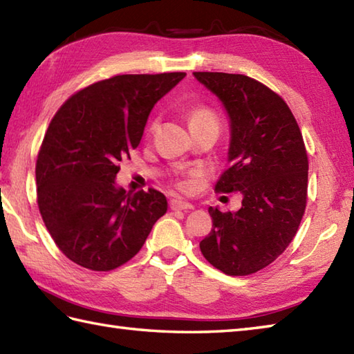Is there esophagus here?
I'll list each match as a JSON object with an SVG mask.
<instances>
[{"label":"esophagus","mask_w":354,"mask_h":354,"mask_svg":"<svg viewBox=\"0 0 354 354\" xmlns=\"http://www.w3.org/2000/svg\"><path fill=\"white\" fill-rule=\"evenodd\" d=\"M170 209L175 210V212H179V210H193V205L189 204V203H184V201H179V199H171L170 201Z\"/></svg>","instance_id":"esophagus-1"}]
</instances>
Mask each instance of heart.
Segmentation results:
<instances>
[{"instance_id": "1", "label": "heart", "mask_w": 354, "mask_h": 354, "mask_svg": "<svg viewBox=\"0 0 354 354\" xmlns=\"http://www.w3.org/2000/svg\"><path fill=\"white\" fill-rule=\"evenodd\" d=\"M204 124H214V126H218L216 113H214L212 109L204 107V106L193 107L189 112V126L195 127V126H204ZM155 129H156V121H151L149 130L153 131Z\"/></svg>"}]
</instances>
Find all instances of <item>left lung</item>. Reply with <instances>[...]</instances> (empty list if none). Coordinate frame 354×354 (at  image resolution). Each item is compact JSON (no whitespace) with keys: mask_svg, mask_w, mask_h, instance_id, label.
<instances>
[{"mask_svg":"<svg viewBox=\"0 0 354 354\" xmlns=\"http://www.w3.org/2000/svg\"><path fill=\"white\" fill-rule=\"evenodd\" d=\"M218 96L230 122L228 169L216 192H239L238 212L209 207L213 228L199 242L221 272L245 276L267 267L293 241L307 205L308 158L299 126L279 95L245 75L193 72Z\"/></svg>","mask_w":354,"mask_h":354,"instance_id":"1","label":"left lung"}]
</instances>
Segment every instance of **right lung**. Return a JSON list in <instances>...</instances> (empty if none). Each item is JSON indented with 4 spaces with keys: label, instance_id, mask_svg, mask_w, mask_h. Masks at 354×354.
Returning a JSON list of instances; mask_svg holds the SVG:
<instances>
[{
    "label": "right lung",
    "instance_id": "obj_1",
    "mask_svg": "<svg viewBox=\"0 0 354 354\" xmlns=\"http://www.w3.org/2000/svg\"><path fill=\"white\" fill-rule=\"evenodd\" d=\"M184 76L118 75L80 90L53 116L35 169L38 207L75 264L95 272L126 264L167 212L161 192L127 193L115 179L140 145L151 109Z\"/></svg>",
    "mask_w": 354,
    "mask_h": 354
}]
</instances>
